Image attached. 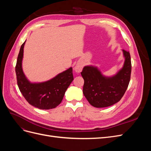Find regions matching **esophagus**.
Wrapping results in <instances>:
<instances>
[{
	"mask_svg": "<svg viewBox=\"0 0 151 151\" xmlns=\"http://www.w3.org/2000/svg\"><path fill=\"white\" fill-rule=\"evenodd\" d=\"M83 65L80 64V63H78V64H77L75 67V71L76 72H81V70H83Z\"/></svg>",
	"mask_w": 151,
	"mask_h": 151,
	"instance_id": "obj_1",
	"label": "esophagus"
}]
</instances>
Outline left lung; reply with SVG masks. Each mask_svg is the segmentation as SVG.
Returning <instances> with one entry per match:
<instances>
[{
  "label": "left lung",
  "mask_w": 151,
  "mask_h": 151,
  "mask_svg": "<svg viewBox=\"0 0 151 151\" xmlns=\"http://www.w3.org/2000/svg\"><path fill=\"white\" fill-rule=\"evenodd\" d=\"M125 62L123 68L111 77L103 76L96 67L86 66L81 72L84 80L83 94L96 108H104L116 103L129 86L132 70L129 52L123 50Z\"/></svg>",
  "instance_id": "obj_1"
}]
</instances>
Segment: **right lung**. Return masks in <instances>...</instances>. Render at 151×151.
<instances>
[{
  "mask_svg": "<svg viewBox=\"0 0 151 151\" xmlns=\"http://www.w3.org/2000/svg\"><path fill=\"white\" fill-rule=\"evenodd\" d=\"M25 42L21 45L16 65L17 83L21 94L31 105L41 109L56 108L62 102L68 87L74 80L72 68L42 83H31L22 69Z\"/></svg>",
  "mask_w": 151,
  "mask_h": 151,
  "instance_id": "right-lung-1",
  "label": "right lung"
}]
</instances>
